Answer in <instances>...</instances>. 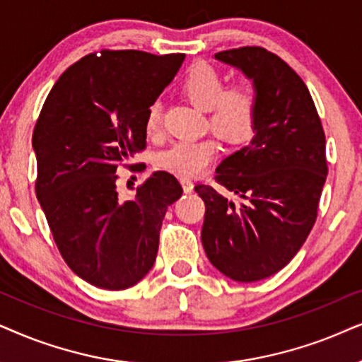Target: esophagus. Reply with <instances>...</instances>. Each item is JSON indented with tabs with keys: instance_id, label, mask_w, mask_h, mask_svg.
<instances>
[{
	"instance_id": "1",
	"label": "esophagus",
	"mask_w": 362,
	"mask_h": 362,
	"mask_svg": "<svg viewBox=\"0 0 362 362\" xmlns=\"http://www.w3.org/2000/svg\"><path fill=\"white\" fill-rule=\"evenodd\" d=\"M180 182H182V187H184V192H185V194H190V192H194V182H192L190 178L182 177V178H180Z\"/></svg>"
}]
</instances>
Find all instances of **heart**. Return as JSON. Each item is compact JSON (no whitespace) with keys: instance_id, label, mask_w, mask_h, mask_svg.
I'll list each match as a JSON object with an SVG mask.
<instances>
[{"instance_id":"heart-1","label":"heart","mask_w":362,"mask_h":362,"mask_svg":"<svg viewBox=\"0 0 362 362\" xmlns=\"http://www.w3.org/2000/svg\"><path fill=\"white\" fill-rule=\"evenodd\" d=\"M182 90L197 107L209 112L210 127L226 141H243L253 131L258 115V93L250 81L226 88L225 77L218 69L199 62L185 74ZM160 127V104L153 103L147 110L146 129L151 136H156ZM218 142L214 139L178 141L160 152L158 165L177 175L192 177L204 172L218 156Z\"/></svg>"}]
</instances>
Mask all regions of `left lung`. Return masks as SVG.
<instances>
[{"label":"left lung","instance_id":"8db88e82","mask_svg":"<svg viewBox=\"0 0 362 362\" xmlns=\"http://www.w3.org/2000/svg\"><path fill=\"white\" fill-rule=\"evenodd\" d=\"M215 59L253 81L258 115L248 146L215 170L216 184L242 202L195 187L205 202L202 243L220 273L252 283L285 268L306 242L327 175L326 139L310 90L281 57L247 46Z\"/></svg>","mask_w":362,"mask_h":362}]
</instances>
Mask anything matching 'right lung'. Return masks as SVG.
<instances>
[{"label": "right lung", "mask_w": 362, "mask_h": 362, "mask_svg": "<svg viewBox=\"0 0 362 362\" xmlns=\"http://www.w3.org/2000/svg\"><path fill=\"white\" fill-rule=\"evenodd\" d=\"M184 59L93 52L64 71L37 117L36 197L67 267L98 288L125 290L146 276L167 206L184 192L172 173L158 170L120 202L115 173L146 148L147 110Z\"/></svg>", "instance_id": "obj_1"}]
</instances>
